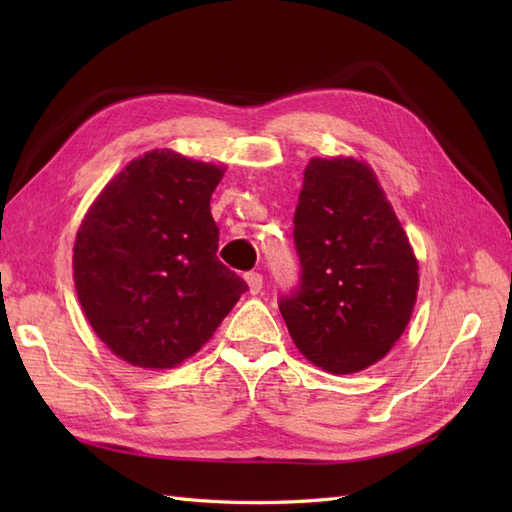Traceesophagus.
<instances>
[{
  "instance_id": "obj_1",
  "label": "esophagus",
  "mask_w": 512,
  "mask_h": 512,
  "mask_svg": "<svg viewBox=\"0 0 512 512\" xmlns=\"http://www.w3.org/2000/svg\"><path fill=\"white\" fill-rule=\"evenodd\" d=\"M245 282H247V286H250L252 294H258L262 290V275L258 271L245 273Z\"/></svg>"
}]
</instances>
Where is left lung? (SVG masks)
<instances>
[{
    "label": "left lung",
    "instance_id": "obj_1",
    "mask_svg": "<svg viewBox=\"0 0 512 512\" xmlns=\"http://www.w3.org/2000/svg\"><path fill=\"white\" fill-rule=\"evenodd\" d=\"M292 222L301 271L277 305L294 344L333 374L374 365L404 333L418 290L410 241L374 170L309 160Z\"/></svg>",
    "mask_w": 512,
    "mask_h": 512
}]
</instances>
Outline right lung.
<instances>
[{
    "instance_id": "1",
    "label": "right lung",
    "mask_w": 512,
    "mask_h": 512,
    "mask_svg": "<svg viewBox=\"0 0 512 512\" xmlns=\"http://www.w3.org/2000/svg\"><path fill=\"white\" fill-rule=\"evenodd\" d=\"M222 175L175 151H151L87 211L74 286L89 324L123 361L149 369L185 361L247 290L218 258L209 203Z\"/></svg>"
}]
</instances>
